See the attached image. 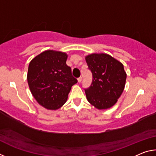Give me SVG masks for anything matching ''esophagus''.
Segmentation results:
<instances>
[{
    "instance_id": "obj_1",
    "label": "esophagus",
    "mask_w": 156,
    "mask_h": 156,
    "mask_svg": "<svg viewBox=\"0 0 156 156\" xmlns=\"http://www.w3.org/2000/svg\"><path fill=\"white\" fill-rule=\"evenodd\" d=\"M81 81H82V77H79L78 78V83H80Z\"/></svg>"
}]
</instances>
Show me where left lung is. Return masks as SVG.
Instances as JSON below:
<instances>
[{
  "label": "left lung",
  "instance_id": "8db88e82",
  "mask_svg": "<svg viewBox=\"0 0 156 156\" xmlns=\"http://www.w3.org/2000/svg\"><path fill=\"white\" fill-rule=\"evenodd\" d=\"M93 76L85 89L88 101L98 109H108L115 104L124 90L126 78L122 63L105 54H94L85 58Z\"/></svg>",
  "mask_w": 156,
  "mask_h": 156
}]
</instances>
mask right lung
Wrapping results in <instances>:
<instances>
[{"mask_svg":"<svg viewBox=\"0 0 156 156\" xmlns=\"http://www.w3.org/2000/svg\"><path fill=\"white\" fill-rule=\"evenodd\" d=\"M65 53L48 50L34 58L29 65L27 81L37 102L48 109H57L67 101L77 79L66 64Z\"/></svg>","mask_w":156,"mask_h":156,"instance_id":"add662e5","label":"right lung"}]
</instances>
